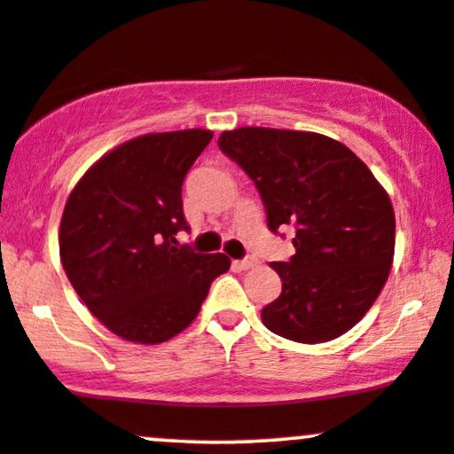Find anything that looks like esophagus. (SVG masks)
<instances>
[{
	"label": "esophagus",
	"mask_w": 454,
	"mask_h": 454,
	"mask_svg": "<svg viewBox=\"0 0 454 454\" xmlns=\"http://www.w3.org/2000/svg\"><path fill=\"white\" fill-rule=\"evenodd\" d=\"M258 260L256 258H243V260H232V267L234 269H249V267H256Z\"/></svg>",
	"instance_id": "esophagus-1"
}]
</instances>
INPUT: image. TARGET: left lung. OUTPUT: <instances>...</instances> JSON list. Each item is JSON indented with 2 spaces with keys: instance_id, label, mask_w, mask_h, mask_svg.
I'll list each match as a JSON object with an SVG mask.
<instances>
[{
  "instance_id": "obj_1",
  "label": "left lung",
  "mask_w": 454,
  "mask_h": 454,
  "mask_svg": "<svg viewBox=\"0 0 454 454\" xmlns=\"http://www.w3.org/2000/svg\"><path fill=\"white\" fill-rule=\"evenodd\" d=\"M260 192L270 232L294 228V256L270 267L281 294L262 309L275 335L322 343L367 314L388 278L395 211L346 145L316 132L239 128L217 140Z\"/></svg>"
}]
</instances>
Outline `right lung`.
I'll list each match as a JSON object with an SVG mask.
<instances>
[{"label":"right lung","mask_w":454,"mask_h":454,"mask_svg":"<svg viewBox=\"0 0 454 454\" xmlns=\"http://www.w3.org/2000/svg\"><path fill=\"white\" fill-rule=\"evenodd\" d=\"M209 129L145 134L119 145L67 196L59 256L72 288L114 335L161 343L192 325L223 254L175 247L187 231L181 187Z\"/></svg>","instance_id":"1"}]
</instances>
